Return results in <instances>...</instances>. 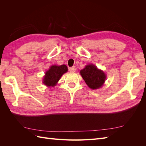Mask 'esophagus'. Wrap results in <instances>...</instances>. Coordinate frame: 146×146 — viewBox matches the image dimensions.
<instances>
[{"instance_id": "esophagus-1", "label": "esophagus", "mask_w": 146, "mask_h": 146, "mask_svg": "<svg viewBox=\"0 0 146 146\" xmlns=\"http://www.w3.org/2000/svg\"><path fill=\"white\" fill-rule=\"evenodd\" d=\"M76 67H75V66H73V67H71V68H70L69 69V70L70 72H76Z\"/></svg>"}]
</instances>
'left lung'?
Here are the masks:
<instances>
[{
  "label": "left lung",
  "mask_w": 146,
  "mask_h": 146,
  "mask_svg": "<svg viewBox=\"0 0 146 146\" xmlns=\"http://www.w3.org/2000/svg\"><path fill=\"white\" fill-rule=\"evenodd\" d=\"M80 75L86 85L92 90L99 89L103 86L106 75L94 64H88L80 70Z\"/></svg>",
  "instance_id": "left-lung-1"
}]
</instances>
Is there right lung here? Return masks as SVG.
Segmentation results:
<instances>
[{"mask_svg": "<svg viewBox=\"0 0 146 146\" xmlns=\"http://www.w3.org/2000/svg\"><path fill=\"white\" fill-rule=\"evenodd\" d=\"M68 67L64 64L60 66L52 65L46 72L43 78V83L48 87L55 86L63 74L68 72Z\"/></svg>", "mask_w": 146, "mask_h": 146, "instance_id": "add662e5", "label": "right lung"}]
</instances>
